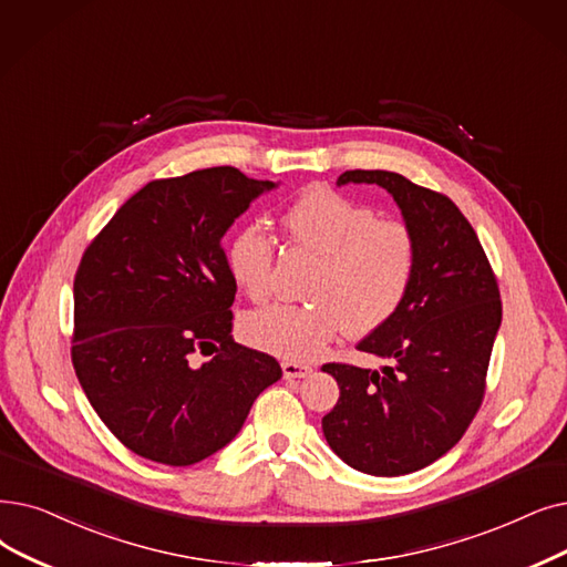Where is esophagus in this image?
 <instances>
[{
    "mask_svg": "<svg viewBox=\"0 0 567 567\" xmlns=\"http://www.w3.org/2000/svg\"><path fill=\"white\" fill-rule=\"evenodd\" d=\"M282 373L287 380H293V378H308L312 373V365L303 363V361H291V359H285L282 361Z\"/></svg>",
    "mask_w": 567,
    "mask_h": 567,
    "instance_id": "1",
    "label": "esophagus"
}]
</instances>
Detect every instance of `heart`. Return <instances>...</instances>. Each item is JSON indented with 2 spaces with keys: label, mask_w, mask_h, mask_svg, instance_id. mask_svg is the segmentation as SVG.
<instances>
[{
  "label": "heart",
  "mask_w": 567,
  "mask_h": 567,
  "mask_svg": "<svg viewBox=\"0 0 567 567\" xmlns=\"http://www.w3.org/2000/svg\"><path fill=\"white\" fill-rule=\"evenodd\" d=\"M282 227L289 243L312 257L306 306H274L245 317V336L285 359H315L348 329L363 336L396 315L412 287L420 245L403 219L380 217L371 206L331 189H308ZM238 287L255 303L274 293L276 240L261 227L240 229L227 252Z\"/></svg>",
  "instance_id": "obj_1"
}]
</instances>
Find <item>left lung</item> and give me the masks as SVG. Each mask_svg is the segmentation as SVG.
Masks as SVG:
<instances>
[{
    "instance_id": "left-lung-1",
    "label": "left lung",
    "mask_w": 567,
    "mask_h": 567,
    "mask_svg": "<svg viewBox=\"0 0 567 567\" xmlns=\"http://www.w3.org/2000/svg\"><path fill=\"white\" fill-rule=\"evenodd\" d=\"M384 187L420 245L403 306L357 350L380 371L324 363L340 386L322 420L329 447L354 471L399 477L447 454L477 414L503 306L480 238L450 196L391 171H344L338 185Z\"/></svg>"
}]
</instances>
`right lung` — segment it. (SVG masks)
<instances>
[{
  "mask_svg": "<svg viewBox=\"0 0 567 567\" xmlns=\"http://www.w3.org/2000/svg\"><path fill=\"white\" fill-rule=\"evenodd\" d=\"M274 187L234 166L153 181L87 245L71 361L94 412L134 454L208 458L282 378L274 357L231 338L236 280L223 248L234 219Z\"/></svg>",
  "mask_w": 567,
  "mask_h": 567,
  "instance_id": "right-lung-1",
  "label": "right lung"
}]
</instances>
